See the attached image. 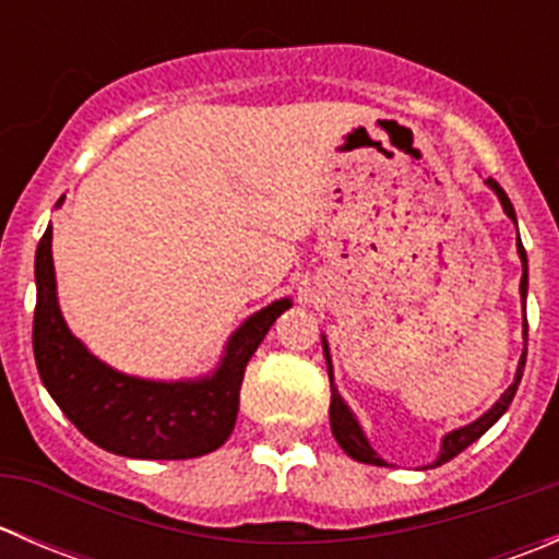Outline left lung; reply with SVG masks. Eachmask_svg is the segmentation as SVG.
<instances>
[{"label":"left lung","instance_id":"obj_1","mask_svg":"<svg viewBox=\"0 0 559 559\" xmlns=\"http://www.w3.org/2000/svg\"><path fill=\"white\" fill-rule=\"evenodd\" d=\"M487 183L492 186L495 194L500 197V205H503L506 216H509L511 222L516 224L514 205H511V200H509V197H506V191L500 189V186L495 183L492 178H487ZM516 235H520V233H516ZM516 248H520V257H522V284H520V289H522V300H524V295H527V253H524L522 240H516ZM524 332H527V321H524ZM324 354H326V373H330V392H332V400H330V427H332V436H335V441L341 443V449L348 456H352V460L365 462V465H386V462L381 460V456L376 454L373 449H370L368 438L362 436V427L357 425V419H354V414H352V411H348V405L343 403L341 394H337L335 381H332V365H330V352H326V343H324ZM524 359H527V348H524V354H522V359H520V368H516L514 384L506 389L503 397H500L498 403H495L492 408H489L487 414L481 416V419H476V421H473V425H467V427H460V430L449 432V436L443 438L441 456H438V460H436V465H443V462L454 460L456 454L465 452V449L471 447L473 441H478V438H481L484 432H487L489 427H492L495 421H498L500 416L506 414V408H509L511 400H514L516 389H520V381H522V373H524Z\"/></svg>","mask_w":559,"mask_h":559}]
</instances>
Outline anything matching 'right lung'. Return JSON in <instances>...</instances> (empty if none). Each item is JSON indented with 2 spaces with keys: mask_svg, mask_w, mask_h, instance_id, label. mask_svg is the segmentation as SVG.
Here are the masks:
<instances>
[{
  "mask_svg": "<svg viewBox=\"0 0 559 559\" xmlns=\"http://www.w3.org/2000/svg\"><path fill=\"white\" fill-rule=\"evenodd\" d=\"M61 202V200H59ZM32 346L50 397L99 449L134 460H191L216 452L235 430L246 365L289 300H275L229 337L222 368L202 381H143L116 373L67 330L56 302L50 227L35 257Z\"/></svg>",
  "mask_w": 559,
  "mask_h": 559,
  "instance_id": "add662e5",
  "label": "right lung"
}]
</instances>
